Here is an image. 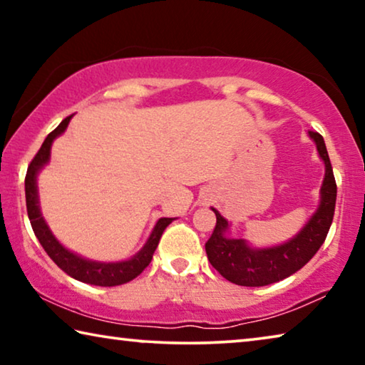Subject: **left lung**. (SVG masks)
<instances>
[{"label":"left lung","instance_id":"left-lung-1","mask_svg":"<svg viewBox=\"0 0 365 365\" xmlns=\"http://www.w3.org/2000/svg\"><path fill=\"white\" fill-rule=\"evenodd\" d=\"M309 137L324 160L325 175L320 187L319 207L293 238L277 246L252 248L243 238L228 237L230 224L212 207L217 222L206 243V255L212 267L235 285L265 287L287 279L304 267L324 245L335 214L336 183L322 135L309 132Z\"/></svg>","mask_w":365,"mask_h":365}]
</instances>
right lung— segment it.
Wrapping results in <instances>:
<instances>
[{
    "label": "right lung",
    "mask_w": 365,
    "mask_h": 365,
    "mask_svg": "<svg viewBox=\"0 0 365 365\" xmlns=\"http://www.w3.org/2000/svg\"><path fill=\"white\" fill-rule=\"evenodd\" d=\"M72 119V115L66 117V119L54 128V130L48 135L43 141L38 153L35 154V158L30 163L26 175V201H27V214L32 224L35 237L38 238L43 250L46 251V255L53 259L54 264L59 269H63L67 275H71L72 279L78 282L90 283V285L96 287H117L123 285V283L133 280L135 277H138L148 265H150L154 251H156L159 240L163 237V233L169 224H172V217H160L156 225H154L150 238L146 240L137 255L132 256L127 261H117V262H103V261H91L83 256L77 255L71 250H67L66 246L54 237L51 228L48 227L45 217L41 215L40 211V201H38V187H36V178L41 169L49 163V156H51V145L59 135L66 132L67 125Z\"/></svg>",
    "instance_id": "1"
}]
</instances>
